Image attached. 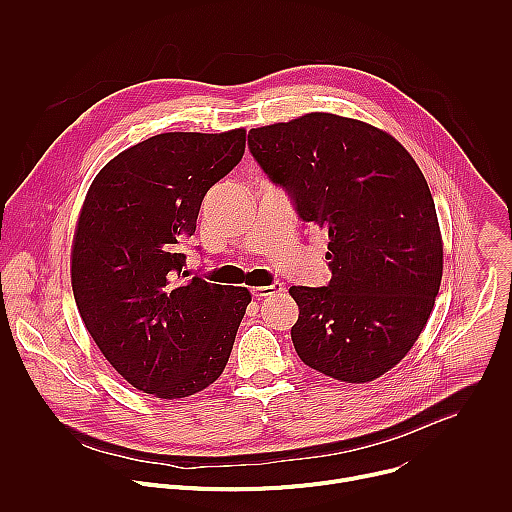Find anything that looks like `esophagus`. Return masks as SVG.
Returning a JSON list of instances; mask_svg holds the SVG:
<instances>
[{
	"mask_svg": "<svg viewBox=\"0 0 512 512\" xmlns=\"http://www.w3.org/2000/svg\"><path fill=\"white\" fill-rule=\"evenodd\" d=\"M283 291V285L279 281H273L271 285H261V287H251V296L253 298H267V296H277Z\"/></svg>",
	"mask_w": 512,
	"mask_h": 512,
	"instance_id": "1",
	"label": "esophagus"
}]
</instances>
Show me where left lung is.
Wrapping results in <instances>:
<instances>
[{
    "label": "left lung",
    "mask_w": 512,
    "mask_h": 512,
    "mask_svg": "<svg viewBox=\"0 0 512 512\" xmlns=\"http://www.w3.org/2000/svg\"><path fill=\"white\" fill-rule=\"evenodd\" d=\"M249 150L330 239L328 285L289 287L298 356L336 381L379 379L419 338L442 283V235L419 166L389 133L332 113L251 129Z\"/></svg>",
    "instance_id": "8db88e82"
}]
</instances>
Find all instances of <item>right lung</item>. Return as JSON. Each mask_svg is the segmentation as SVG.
<instances>
[{
  "mask_svg": "<svg viewBox=\"0 0 512 512\" xmlns=\"http://www.w3.org/2000/svg\"><path fill=\"white\" fill-rule=\"evenodd\" d=\"M243 154L245 129L160 133L113 158L87 192L70 265L77 308L113 369L158 399L221 377L251 302L245 287L184 281L182 253L204 194Z\"/></svg>",
  "mask_w": 512,
  "mask_h": 512,
  "instance_id": "1",
  "label": "right lung"
}]
</instances>
